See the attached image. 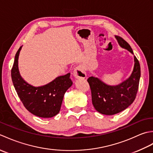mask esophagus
Wrapping results in <instances>:
<instances>
[{"label": "esophagus", "instance_id": "esophagus-1", "mask_svg": "<svg viewBox=\"0 0 153 153\" xmlns=\"http://www.w3.org/2000/svg\"><path fill=\"white\" fill-rule=\"evenodd\" d=\"M74 76L76 79H84L86 77V73L81 66H77L74 70Z\"/></svg>", "mask_w": 153, "mask_h": 153}]
</instances>
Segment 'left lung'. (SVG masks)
I'll use <instances>...</instances> for the list:
<instances>
[{
    "label": "left lung",
    "instance_id": "left-lung-1",
    "mask_svg": "<svg viewBox=\"0 0 153 153\" xmlns=\"http://www.w3.org/2000/svg\"><path fill=\"white\" fill-rule=\"evenodd\" d=\"M116 38L120 46L134 54L130 45L123 38L120 36ZM131 76L118 85H108L97 77H89L87 82L91 91L92 102L97 111L102 114L114 115L124 110L134 101L141 77L140 64L135 56Z\"/></svg>",
    "mask_w": 153,
    "mask_h": 153
}]
</instances>
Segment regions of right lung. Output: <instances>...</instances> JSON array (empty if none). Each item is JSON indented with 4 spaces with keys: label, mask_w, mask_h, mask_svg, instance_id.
<instances>
[{
    "label": "right lung",
    "mask_w": 153,
    "mask_h": 153,
    "mask_svg": "<svg viewBox=\"0 0 153 153\" xmlns=\"http://www.w3.org/2000/svg\"><path fill=\"white\" fill-rule=\"evenodd\" d=\"M22 47L16 54L11 70L13 85L19 98L29 112L41 118H51L60 112L64 95L72 85L70 74L56 77L47 85L33 87L26 83L19 75L18 60Z\"/></svg>",
    "instance_id": "add662e5"
}]
</instances>
